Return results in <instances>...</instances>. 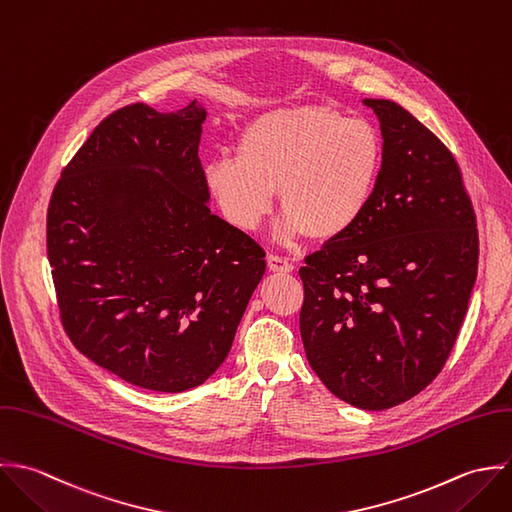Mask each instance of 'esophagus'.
<instances>
[{"label": "esophagus", "mask_w": 512, "mask_h": 512, "mask_svg": "<svg viewBox=\"0 0 512 512\" xmlns=\"http://www.w3.org/2000/svg\"><path fill=\"white\" fill-rule=\"evenodd\" d=\"M267 265H269V271H273V273H291L293 271V263L279 255H269Z\"/></svg>", "instance_id": "34e87169"}]
</instances>
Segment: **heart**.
Segmentation results:
<instances>
[{"label": "heart", "mask_w": 512, "mask_h": 512, "mask_svg": "<svg viewBox=\"0 0 512 512\" xmlns=\"http://www.w3.org/2000/svg\"><path fill=\"white\" fill-rule=\"evenodd\" d=\"M382 170L384 146L370 122L301 104L249 120L235 156L219 154L205 164L204 184L221 215L243 231L271 213L279 188L287 209L281 233L332 243L366 217Z\"/></svg>", "instance_id": "heart-1"}]
</instances>
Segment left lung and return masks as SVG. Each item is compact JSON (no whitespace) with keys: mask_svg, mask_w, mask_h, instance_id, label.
<instances>
[{"mask_svg":"<svg viewBox=\"0 0 512 512\" xmlns=\"http://www.w3.org/2000/svg\"><path fill=\"white\" fill-rule=\"evenodd\" d=\"M384 138L366 217L308 255L301 336L320 382L354 408H394L427 388L457 340L479 235L461 170L404 106L364 99Z\"/></svg>","mask_w":512,"mask_h":512,"instance_id":"left-lung-1","label":"left lung"}]
</instances>
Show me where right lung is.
I'll return each instance as SVG.
<instances>
[{
  "mask_svg": "<svg viewBox=\"0 0 512 512\" xmlns=\"http://www.w3.org/2000/svg\"><path fill=\"white\" fill-rule=\"evenodd\" d=\"M204 106L108 114L57 182L47 257L71 342L120 380L178 394L227 358L265 251L209 209Z\"/></svg>",
  "mask_w": 512,
  "mask_h": 512,
  "instance_id": "add662e5",
  "label": "right lung"
}]
</instances>
